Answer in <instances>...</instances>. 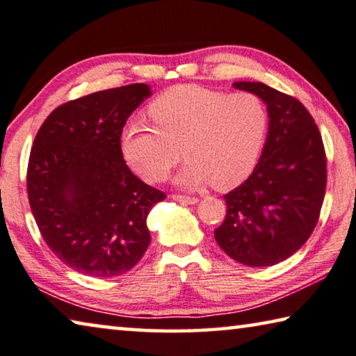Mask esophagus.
Returning <instances> with one entry per match:
<instances>
[{"label": "esophagus", "mask_w": 356, "mask_h": 356, "mask_svg": "<svg viewBox=\"0 0 356 356\" xmlns=\"http://www.w3.org/2000/svg\"><path fill=\"white\" fill-rule=\"evenodd\" d=\"M171 198L174 201L182 202V204H196V202L200 201L198 198H195V196H185V195H172Z\"/></svg>", "instance_id": "esophagus-1"}]
</instances>
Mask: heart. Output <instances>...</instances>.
<instances>
[{
	"label": "heart",
	"mask_w": 356,
	"mask_h": 356,
	"mask_svg": "<svg viewBox=\"0 0 356 356\" xmlns=\"http://www.w3.org/2000/svg\"><path fill=\"white\" fill-rule=\"evenodd\" d=\"M154 125L133 120L122 131L128 165L149 182L176 166L180 147L187 165L177 182L233 188L250 176L268 136L266 104L249 92L227 93L198 86L168 90L149 106Z\"/></svg>",
	"instance_id": "heart-1"
}]
</instances>
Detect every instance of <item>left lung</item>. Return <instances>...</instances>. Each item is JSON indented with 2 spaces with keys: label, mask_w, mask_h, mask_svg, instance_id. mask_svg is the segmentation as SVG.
<instances>
[{
  "label": "left lung",
  "mask_w": 356,
  "mask_h": 356,
  "mask_svg": "<svg viewBox=\"0 0 356 356\" xmlns=\"http://www.w3.org/2000/svg\"><path fill=\"white\" fill-rule=\"evenodd\" d=\"M233 87L263 99L269 128L250 177L223 196L227 217L213 234L238 263L273 266L300 250L318 222L326 190L323 140L301 101L261 82Z\"/></svg>",
  "instance_id": "left-lung-1"
}]
</instances>
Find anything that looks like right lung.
<instances>
[{
	"instance_id": "1",
	"label": "right lung",
	"mask_w": 356,
	"mask_h": 356,
	"mask_svg": "<svg viewBox=\"0 0 356 356\" xmlns=\"http://www.w3.org/2000/svg\"><path fill=\"white\" fill-rule=\"evenodd\" d=\"M150 95L145 83H131L67 101L33 143V217L49 249L81 274H125L150 244L147 216L166 195L129 171L120 144L128 117Z\"/></svg>"
}]
</instances>
